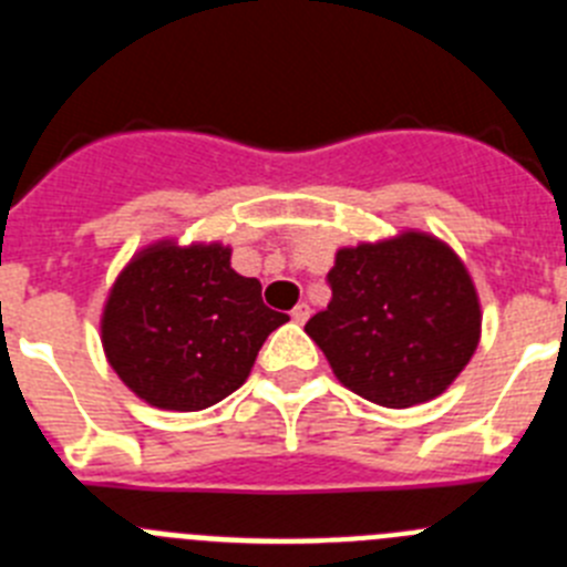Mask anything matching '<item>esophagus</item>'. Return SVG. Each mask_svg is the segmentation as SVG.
I'll return each mask as SVG.
<instances>
[{
  "label": "esophagus",
  "instance_id": "1",
  "mask_svg": "<svg viewBox=\"0 0 567 567\" xmlns=\"http://www.w3.org/2000/svg\"><path fill=\"white\" fill-rule=\"evenodd\" d=\"M292 320H295V323H307V320H309V307H307V303H298V307L292 309Z\"/></svg>",
  "mask_w": 567,
  "mask_h": 567
}]
</instances>
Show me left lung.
Wrapping results in <instances>:
<instances>
[{"label": "left lung", "instance_id": "8db88e82", "mask_svg": "<svg viewBox=\"0 0 567 567\" xmlns=\"http://www.w3.org/2000/svg\"><path fill=\"white\" fill-rule=\"evenodd\" d=\"M329 287L332 300L309 318L307 334L334 378L372 403H429L477 352V289L460 255L434 235L405 229L338 249Z\"/></svg>", "mask_w": 567, "mask_h": 567}]
</instances>
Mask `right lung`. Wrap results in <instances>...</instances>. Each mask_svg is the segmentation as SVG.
I'll return each instance as SVG.
<instances>
[{"instance_id":"add662e5","label":"right lung","mask_w":567,"mask_h":567,"mask_svg":"<svg viewBox=\"0 0 567 567\" xmlns=\"http://www.w3.org/2000/svg\"><path fill=\"white\" fill-rule=\"evenodd\" d=\"M233 249L164 238L138 249L102 312L107 363L135 398L167 412L209 409L252 372L287 315L260 300V280L229 267Z\"/></svg>"}]
</instances>
